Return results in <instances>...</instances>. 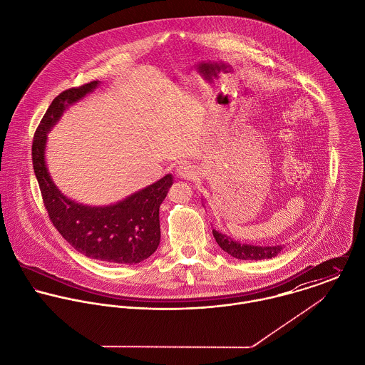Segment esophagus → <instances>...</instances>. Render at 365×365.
Returning a JSON list of instances; mask_svg holds the SVG:
<instances>
[{
	"mask_svg": "<svg viewBox=\"0 0 365 365\" xmlns=\"http://www.w3.org/2000/svg\"><path fill=\"white\" fill-rule=\"evenodd\" d=\"M175 173L180 178H191L195 175V171H194V167L190 164V163H181L177 165L175 168Z\"/></svg>",
	"mask_w": 365,
	"mask_h": 365,
	"instance_id": "esophagus-1",
	"label": "esophagus"
}]
</instances>
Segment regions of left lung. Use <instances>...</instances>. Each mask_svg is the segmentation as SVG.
<instances>
[{
  "label": "left lung",
  "mask_w": 365,
  "mask_h": 365,
  "mask_svg": "<svg viewBox=\"0 0 365 365\" xmlns=\"http://www.w3.org/2000/svg\"><path fill=\"white\" fill-rule=\"evenodd\" d=\"M212 235L219 245V247L230 255L235 259L239 260H264V259H272L281 253V250L285 247L284 245H275V246H256V245H247L240 243L237 240H233L232 237L226 236L225 233L212 229Z\"/></svg>",
  "instance_id": "8db88e82"
}]
</instances>
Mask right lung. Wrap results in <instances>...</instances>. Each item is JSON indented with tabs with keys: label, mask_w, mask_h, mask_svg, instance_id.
Here are the masks:
<instances>
[{
	"label": "right lung",
	"mask_w": 365,
	"mask_h": 365,
	"mask_svg": "<svg viewBox=\"0 0 365 365\" xmlns=\"http://www.w3.org/2000/svg\"><path fill=\"white\" fill-rule=\"evenodd\" d=\"M100 83L66 90L53 100L35 132L34 170L54 227L78 253L93 260L130 265L146 260L158 247V209L173 185V175L165 174L115 204L91 207L66 197L56 187L46 164L48 133L68 106L93 93Z\"/></svg>",
	"instance_id": "add662e5"
}]
</instances>
